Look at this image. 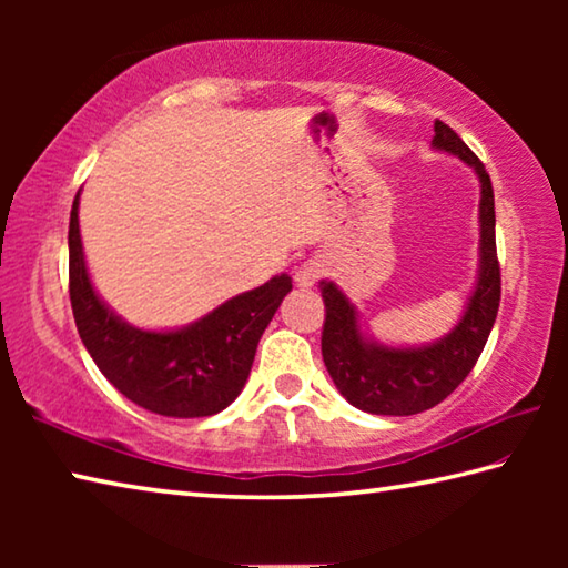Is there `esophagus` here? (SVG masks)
Returning <instances> with one entry per match:
<instances>
[{"mask_svg":"<svg viewBox=\"0 0 568 568\" xmlns=\"http://www.w3.org/2000/svg\"><path fill=\"white\" fill-rule=\"evenodd\" d=\"M323 273H325V267L321 261H305L295 267V285L307 291V287H313L315 283H318V277Z\"/></svg>","mask_w":568,"mask_h":568,"instance_id":"1","label":"esophagus"}]
</instances>
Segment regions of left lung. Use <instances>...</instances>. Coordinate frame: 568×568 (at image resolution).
<instances>
[{"label": "left lung", "instance_id": "8db88e82", "mask_svg": "<svg viewBox=\"0 0 568 568\" xmlns=\"http://www.w3.org/2000/svg\"><path fill=\"white\" fill-rule=\"evenodd\" d=\"M434 150L448 152L474 168L480 185L478 203V275L460 321L444 338L426 345L393 348L361 331L355 305L333 281H321L325 303L323 361L335 388L351 406L373 416H413L450 396L474 371L491 335L501 303V267L496 257V210L491 178L458 134L436 120Z\"/></svg>", "mask_w": 568, "mask_h": 568}]
</instances>
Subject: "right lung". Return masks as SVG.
<instances>
[{
	"label": "right lung",
	"mask_w": 568,
	"mask_h": 568,
	"mask_svg": "<svg viewBox=\"0 0 568 568\" xmlns=\"http://www.w3.org/2000/svg\"><path fill=\"white\" fill-rule=\"evenodd\" d=\"M293 281L275 275L172 331L134 328L90 281L80 237V192L70 213V301L77 333L102 376L124 398L170 418H203L233 403L253 368L257 343Z\"/></svg>",
	"instance_id": "1"
}]
</instances>
